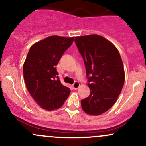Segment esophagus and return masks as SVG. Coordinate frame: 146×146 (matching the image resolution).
<instances>
[{
  "label": "esophagus",
  "mask_w": 146,
  "mask_h": 146,
  "mask_svg": "<svg viewBox=\"0 0 146 146\" xmlns=\"http://www.w3.org/2000/svg\"><path fill=\"white\" fill-rule=\"evenodd\" d=\"M80 86V83L77 81H76L73 84V89H75V90H77L78 88H79V87Z\"/></svg>",
  "instance_id": "esophagus-1"
}]
</instances>
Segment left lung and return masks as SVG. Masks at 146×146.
I'll use <instances>...</instances> for the list:
<instances>
[{"label":"left lung","instance_id":"left-lung-1","mask_svg":"<svg viewBox=\"0 0 146 146\" xmlns=\"http://www.w3.org/2000/svg\"><path fill=\"white\" fill-rule=\"evenodd\" d=\"M75 42L81 54L90 89L88 98L81 100L83 111L100 115L117 100L124 84L123 62L117 48L98 35L78 36Z\"/></svg>","mask_w":146,"mask_h":146}]
</instances>
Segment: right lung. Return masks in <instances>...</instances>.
I'll use <instances>...</instances> for the list:
<instances>
[{
    "mask_svg": "<svg viewBox=\"0 0 146 146\" xmlns=\"http://www.w3.org/2000/svg\"><path fill=\"white\" fill-rule=\"evenodd\" d=\"M74 37L51 36L33 44L23 65L27 90L44 110L60 108L70 95L69 88L61 84L56 66Z\"/></svg>",
    "mask_w": 146,
    "mask_h": 146,
    "instance_id": "obj_1",
    "label": "right lung"
}]
</instances>
